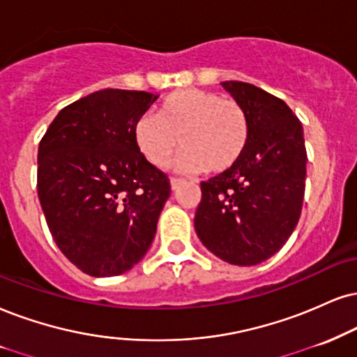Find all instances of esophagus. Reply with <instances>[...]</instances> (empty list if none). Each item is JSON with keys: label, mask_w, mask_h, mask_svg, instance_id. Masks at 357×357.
Wrapping results in <instances>:
<instances>
[{"label": "esophagus", "mask_w": 357, "mask_h": 357, "mask_svg": "<svg viewBox=\"0 0 357 357\" xmlns=\"http://www.w3.org/2000/svg\"><path fill=\"white\" fill-rule=\"evenodd\" d=\"M183 182V178H178V177H172L170 178V185H172V190H175V188H178L180 183Z\"/></svg>", "instance_id": "esophagus-1"}]
</instances>
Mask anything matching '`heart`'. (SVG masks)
<instances>
[{"instance_id":"obj_1","label":"heart","mask_w":357,"mask_h":357,"mask_svg":"<svg viewBox=\"0 0 357 357\" xmlns=\"http://www.w3.org/2000/svg\"><path fill=\"white\" fill-rule=\"evenodd\" d=\"M134 140L152 165L164 169L180 149L183 170L223 172L240 160L250 140V121L238 100L217 92L180 89L134 126Z\"/></svg>"}]
</instances>
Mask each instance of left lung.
Wrapping results in <instances>:
<instances>
[{"label":"left lung","mask_w":357,"mask_h":357,"mask_svg":"<svg viewBox=\"0 0 357 357\" xmlns=\"http://www.w3.org/2000/svg\"><path fill=\"white\" fill-rule=\"evenodd\" d=\"M243 105L250 140L240 160L200 183L195 231L223 261L252 266L283 248L300 220L306 182L303 126L270 92L222 82Z\"/></svg>","instance_id":"1"}]
</instances>
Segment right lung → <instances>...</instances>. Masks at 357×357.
Masks as SVG:
<instances>
[{
  "instance_id": "right-lung-1",
  "label": "right lung",
  "mask_w": 357,
  "mask_h": 357,
  "mask_svg": "<svg viewBox=\"0 0 357 357\" xmlns=\"http://www.w3.org/2000/svg\"><path fill=\"white\" fill-rule=\"evenodd\" d=\"M144 91L102 89L66 105L38 149V195L56 245L91 276H117L152 245L170 180L135 145L155 102Z\"/></svg>"
}]
</instances>
